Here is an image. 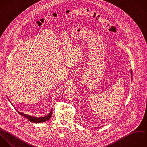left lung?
<instances>
[{"mask_svg": "<svg viewBox=\"0 0 147 147\" xmlns=\"http://www.w3.org/2000/svg\"><path fill=\"white\" fill-rule=\"evenodd\" d=\"M131 78H132V72L131 71Z\"/></svg>", "mask_w": 147, "mask_h": 147, "instance_id": "obj_1", "label": "left lung"}]
</instances>
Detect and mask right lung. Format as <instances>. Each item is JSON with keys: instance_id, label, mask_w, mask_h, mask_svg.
Masks as SVG:
<instances>
[{"instance_id": "obj_1", "label": "right lung", "mask_w": 147, "mask_h": 147, "mask_svg": "<svg viewBox=\"0 0 147 147\" xmlns=\"http://www.w3.org/2000/svg\"><path fill=\"white\" fill-rule=\"evenodd\" d=\"M8 99H9V98H8ZM9 101H10V100H9ZM52 110H53L52 109V110H51V111L50 112V113H49L47 116H45V117H32V116L27 115V114H24V113H21V112L18 111V110H17V112H18V113H19L20 115H21L24 116V117H25L26 118H27L29 121H30V122H32L40 123V122H45V121L49 120V119L51 118V116H52Z\"/></svg>"}]
</instances>
